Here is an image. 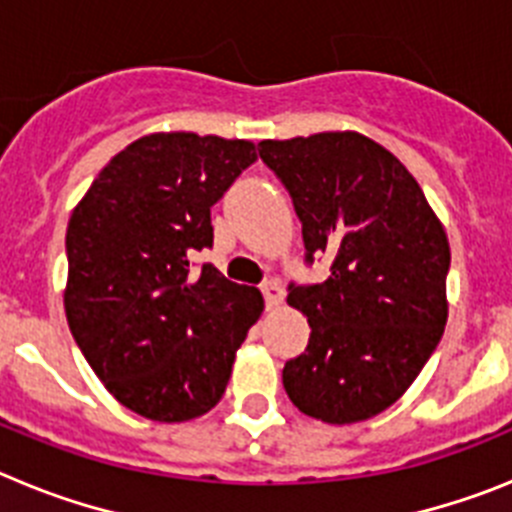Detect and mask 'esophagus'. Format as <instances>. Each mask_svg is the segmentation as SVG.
Listing matches in <instances>:
<instances>
[{"mask_svg": "<svg viewBox=\"0 0 512 512\" xmlns=\"http://www.w3.org/2000/svg\"><path fill=\"white\" fill-rule=\"evenodd\" d=\"M261 292H264V300L271 310L284 302V287L279 282H274V279H271V282H266L264 287H261Z\"/></svg>", "mask_w": 512, "mask_h": 512, "instance_id": "esophagus-1", "label": "esophagus"}]
</instances>
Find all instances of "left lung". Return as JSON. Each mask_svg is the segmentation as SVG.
<instances>
[{"label": "left lung", "mask_w": 512, "mask_h": 512, "mask_svg": "<svg viewBox=\"0 0 512 512\" xmlns=\"http://www.w3.org/2000/svg\"><path fill=\"white\" fill-rule=\"evenodd\" d=\"M259 156L292 194L307 261L333 259L325 282L289 287L312 333L284 364V390L323 423L374 418L408 392L449 320L443 223L400 158L356 130L261 140Z\"/></svg>", "instance_id": "1"}]
</instances>
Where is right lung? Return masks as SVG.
I'll use <instances>...</instances> for the list:
<instances>
[{
	"instance_id": "add662e5",
	"label": "right lung",
	"mask_w": 512,
	"mask_h": 512,
	"mask_svg": "<svg viewBox=\"0 0 512 512\" xmlns=\"http://www.w3.org/2000/svg\"><path fill=\"white\" fill-rule=\"evenodd\" d=\"M251 140L151 133L110 158L66 230L63 307L71 336L120 405L184 423L225 395L235 351L264 312L256 287L212 264L210 207L248 164Z\"/></svg>"
}]
</instances>
